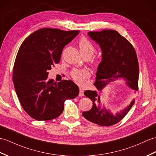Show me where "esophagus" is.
<instances>
[{"label": "esophagus", "mask_w": 156, "mask_h": 156, "mask_svg": "<svg viewBox=\"0 0 156 156\" xmlns=\"http://www.w3.org/2000/svg\"><path fill=\"white\" fill-rule=\"evenodd\" d=\"M79 96L82 97L84 96V90L82 88H80V92H79Z\"/></svg>", "instance_id": "1"}]
</instances>
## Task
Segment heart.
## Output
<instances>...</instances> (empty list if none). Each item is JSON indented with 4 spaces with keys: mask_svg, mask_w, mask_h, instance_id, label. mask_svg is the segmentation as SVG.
Here are the masks:
<instances>
[{
    "mask_svg": "<svg viewBox=\"0 0 156 156\" xmlns=\"http://www.w3.org/2000/svg\"><path fill=\"white\" fill-rule=\"evenodd\" d=\"M79 47L82 55H88L90 57L93 55V54L94 53L96 50L94 45L88 39H87L85 37L80 39V41L79 42ZM93 62L94 64L97 66L100 63L99 58H96L93 60ZM90 75L89 71L87 70L74 69L71 72V76L72 79L74 80V81L80 85L84 84V79L90 77Z\"/></svg>",
    "mask_w": 156,
    "mask_h": 156,
    "instance_id": "1",
    "label": "heart"
}]
</instances>
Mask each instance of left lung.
I'll list each match as a JSON object with an SVG mask.
<instances>
[{
	"mask_svg": "<svg viewBox=\"0 0 156 156\" xmlns=\"http://www.w3.org/2000/svg\"><path fill=\"white\" fill-rule=\"evenodd\" d=\"M88 34L99 44L102 50V62L97 68L94 85L102 91L106 85L115 81H125L130 88L138 90L139 64L136 50L127 39L113 30L89 32ZM84 95L92 101V108L84 112L83 116L101 126L117 124L128 113L134 104L133 100L124 110L114 115L102 104L96 91L86 90Z\"/></svg>",
	"mask_w": 156,
	"mask_h": 156,
	"instance_id": "left-lung-1",
	"label": "left lung"
}]
</instances>
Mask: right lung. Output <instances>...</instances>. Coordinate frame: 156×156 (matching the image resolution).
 Wrapping results in <instances>:
<instances>
[{
    "mask_svg": "<svg viewBox=\"0 0 156 156\" xmlns=\"http://www.w3.org/2000/svg\"><path fill=\"white\" fill-rule=\"evenodd\" d=\"M44 28L24 40L14 62L12 81L22 107L38 121L50 120L62 113L64 103L79 94L72 80L48 79L49 70L60 60L64 47L79 33Z\"/></svg>",
    "mask_w": 156,
    "mask_h": 156,
    "instance_id": "obj_1",
    "label": "right lung"
}]
</instances>
